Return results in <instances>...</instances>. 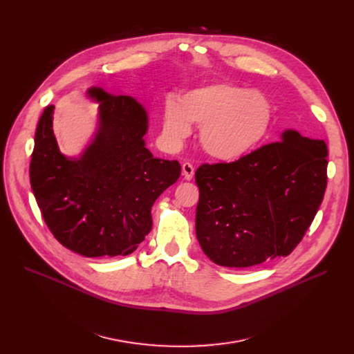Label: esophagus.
<instances>
[{"instance_id": "esophagus-1", "label": "esophagus", "mask_w": 354, "mask_h": 354, "mask_svg": "<svg viewBox=\"0 0 354 354\" xmlns=\"http://www.w3.org/2000/svg\"><path fill=\"white\" fill-rule=\"evenodd\" d=\"M182 175H183V178H185L186 180H192L193 176H194V168H193V165L189 164V162H185V164L182 165Z\"/></svg>"}]
</instances>
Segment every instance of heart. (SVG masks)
Masks as SVG:
<instances>
[{
	"instance_id": "1",
	"label": "heart",
	"mask_w": 354,
	"mask_h": 354,
	"mask_svg": "<svg viewBox=\"0 0 354 354\" xmlns=\"http://www.w3.org/2000/svg\"><path fill=\"white\" fill-rule=\"evenodd\" d=\"M274 120L272 100L262 92L230 82H212L167 100L162 138L178 148L200 126V144L220 162H234L255 151L269 136Z\"/></svg>"
}]
</instances>
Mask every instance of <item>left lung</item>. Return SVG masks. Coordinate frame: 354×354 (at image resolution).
<instances>
[{
    "label": "left lung",
    "mask_w": 354,
    "mask_h": 354,
    "mask_svg": "<svg viewBox=\"0 0 354 354\" xmlns=\"http://www.w3.org/2000/svg\"><path fill=\"white\" fill-rule=\"evenodd\" d=\"M326 157L325 141L287 129L235 162L201 165L196 236L206 257L243 269L290 255L322 203Z\"/></svg>",
    "instance_id": "left-lung-1"
}]
</instances>
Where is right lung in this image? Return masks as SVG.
Segmentation results:
<instances>
[{
    "label": "right lung",
    "mask_w": 354,
    "mask_h": 354,
    "mask_svg": "<svg viewBox=\"0 0 354 354\" xmlns=\"http://www.w3.org/2000/svg\"><path fill=\"white\" fill-rule=\"evenodd\" d=\"M96 129L78 156L63 154L55 106L39 119L30 185L56 239L86 258L126 257L153 228L151 207L180 176V164L156 158L145 145L148 112L131 96L91 86Z\"/></svg>",
    "instance_id": "obj_1"
}]
</instances>
